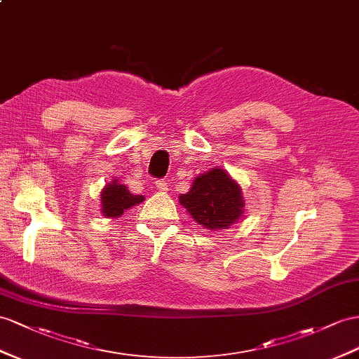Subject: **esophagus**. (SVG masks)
Here are the masks:
<instances>
[{
  "instance_id": "1",
  "label": "esophagus",
  "mask_w": 359,
  "mask_h": 359,
  "mask_svg": "<svg viewBox=\"0 0 359 359\" xmlns=\"http://www.w3.org/2000/svg\"><path fill=\"white\" fill-rule=\"evenodd\" d=\"M156 188H158L161 192H165V191H168V183L163 179H159L158 182H156Z\"/></svg>"
}]
</instances>
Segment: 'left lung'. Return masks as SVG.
I'll return each mask as SVG.
<instances>
[{"mask_svg":"<svg viewBox=\"0 0 359 359\" xmlns=\"http://www.w3.org/2000/svg\"><path fill=\"white\" fill-rule=\"evenodd\" d=\"M180 205L198 224L209 231L227 229L244 214L241 187L223 168H212L196 177Z\"/></svg>","mask_w":359,"mask_h":359,"instance_id":"8db88e82","label":"left lung"}]
</instances>
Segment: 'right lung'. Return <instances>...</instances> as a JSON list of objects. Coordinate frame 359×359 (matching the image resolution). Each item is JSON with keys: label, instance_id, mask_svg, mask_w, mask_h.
I'll return each mask as SVG.
<instances>
[{"label": "right lung", "instance_id": "1", "mask_svg": "<svg viewBox=\"0 0 359 359\" xmlns=\"http://www.w3.org/2000/svg\"><path fill=\"white\" fill-rule=\"evenodd\" d=\"M144 201V196H133L126 185L112 180L101 191V212L107 218H118L124 210L130 209Z\"/></svg>", "mask_w": 359, "mask_h": 359}]
</instances>
